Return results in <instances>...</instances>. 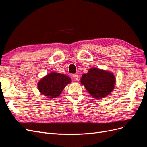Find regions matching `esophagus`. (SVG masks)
Returning a JSON list of instances; mask_svg holds the SVG:
<instances>
[{
	"label": "esophagus",
	"mask_w": 147,
	"mask_h": 147,
	"mask_svg": "<svg viewBox=\"0 0 147 147\" xmlns=\"http://www.w3.org/2000/svg\"><path fill=\"white\" fill-rule=\"evenodd\" d=\"M73 77L75 80H77V81H78L79 80V77H78V75L77 74H74Z\"/></svg>",
	"instance_id": "esophagus-1"
}]
</instances>
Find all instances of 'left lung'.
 I'll return each instance as SVG.
<instances>
[{"instance_id": "1", "label": "left lung", "mask_w": 147, "mask_h": 147, "mask_svg": "<svg viewBox=\"0 0 147 147\" xmlns=\"http://www.w3.org/2000/svg\"><path fill=\"white\" fill-rule=\"evenodd\" d=\"M80 82L92 97L100 99L113 91L116 78L112 72L92 67L82 75Z\"/></svg>"}]
</instances>
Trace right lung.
<instances>
[{
  "mask_svg": "<svg viewBox=\"0 0 147 147\" xmlns=\"http://www.w3.org/2000/svg\"><path fill=\"white\" fill-rule=\"evenodd\" d=\"M70 77L64 74L53 72L43 77L37 84L41 94L49 98L58 97L67 84L71 83Z\"/></svg>",
  "mask_w": 147,
  "mask_h": 147,
  "instance_id": "add662e5",
  "label": "right lung"
}]
</instances>
